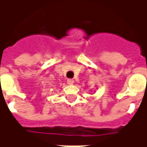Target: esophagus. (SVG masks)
I'll use <instances>...</instances> for the list:
<instances>
[{"instance_id":"34e87169","label":"esophagus","mask_w":147,"mask_h":147,"mask_svg":"<svg viewBox=\"0 0 147 147\" xmlns=\"http://www.w3.org/2000/svg\"><path fill=\"white\" fill-rule=\"evenodd\" d=\"M67 83L68 85H72V84L74 83V80H71V79H69V80H67Z\"/></svg>"}]
</instances>
